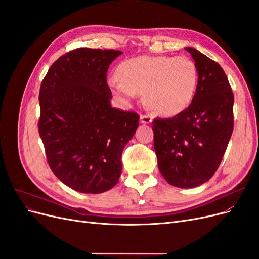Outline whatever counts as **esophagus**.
<instances>
[{"label":"esophagus","mask_w":259,"mask_h":259,"mask_svg":"<svg viewBox=\"0 0 259 259\" xmlns=\"http://www.w3.org/2000/svg\"><path fill=\"white\" fill-rule=\"evenodd\" d=\"M140 122L143 124H149L152 122V116L150 114H142L140 115Z\"/></svg>","instance_id":"1"}]
</instances>
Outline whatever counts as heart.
<instances>
[{
	"instance_id": "heart-1",
	"label": "heart",
	"mask_w": 259,
	"mask_h": 259,
	"mask_svg": "<svg viewBox=\"0 0 259 259\" xmlns=\"http://www.w3.org/2000/svg\"><path fill=\"white\" fill-rule=\"evenodd\" d=\"M119 74L108 79L110 90L128 101L145 92V101L156 113L173 116L193 99L198 69L187 57L138 56L123 61Z\"/></svg>"
}]
</instances>
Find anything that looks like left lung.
<instances>
[{
	"label": "left lung",
	"instance_id": "left-lung-1",
	"mask_svg": "<svg viewBox=\"0 0 259 259\" xmlns=\"http://www.w3.org/2000/svg\"><path fill=\"white\" fill-rule=\"evenodd\" d=\"M198 85L190 106L152 122L154 151L162 176L171 186L206 183L221 165L233 131V93L223 68L192 48Z\"/></svg>",
	"mask_w": 259,
	"mask_h": 259
}]
</instances>
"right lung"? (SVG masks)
I'll list each match as a JSON object with an SVG mask.
<instances>
[{
    "mask_svg": "<svg viewBox=\"0 0 259 259\" xmlns=\"http://www.w3.org/2000/svg\"><path fill=\"white\" fill-rule=\"evenodd\" d=\"M121 51L81 48L59 57L42 81L38 133L59 180L83 193L116 185L122 151L139 124L136 112L111 107L107 71Z\"/></svg>",
    "mask_w": 259,
    "mask_h": 259,
    "instance_id": "right-lung-1",
    "label": "right lung"
}]
</instances>
